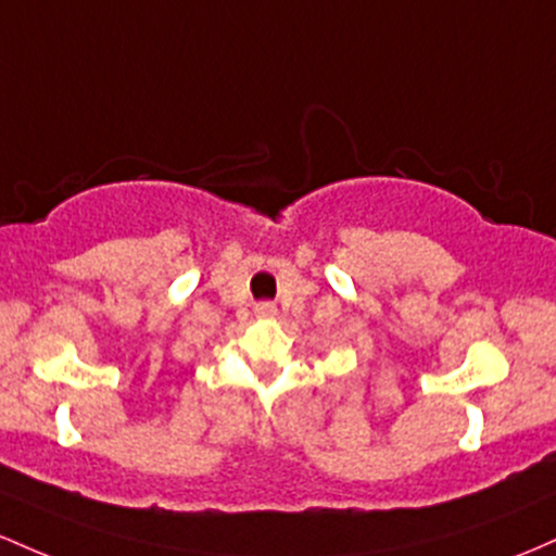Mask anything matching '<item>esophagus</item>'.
<instances>
[{"label":"esophagus","mask_w":556,"mask_h":556,"mask_svg":"<svg viewBox=\"0 0 556 556\" xmlns=\"http://www.w3.org/2000/svg\"><path fill=\"white\" fill-rule=\"evenodd\" d=\"M254 315H257V317H273V315H276V304L262 302V304H257V307H254Z\"/></svg>","instance_id":"34e87169"}]
</instances>
